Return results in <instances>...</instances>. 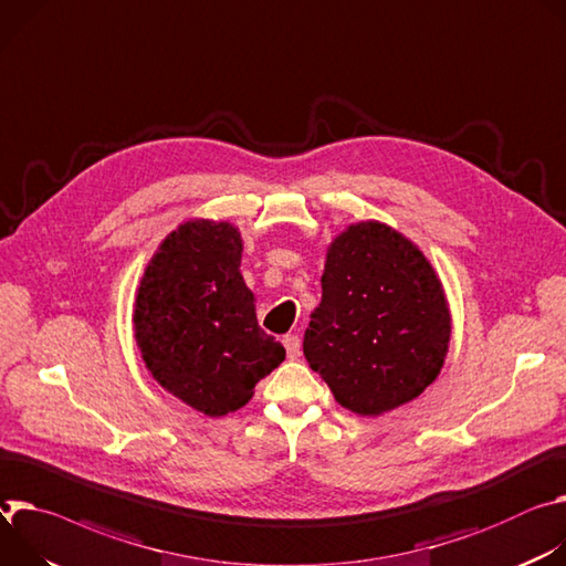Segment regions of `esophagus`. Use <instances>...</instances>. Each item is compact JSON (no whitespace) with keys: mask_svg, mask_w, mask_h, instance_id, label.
I'll list each match as a JSON object with an SVG mask.
<instances>
[{"mask_svg":"<svg viewBox=\"0 0 566 566\" xmlns=\"http://www.w3.org/2000/svg\"><path fill=\"white\" fill-rule=\"evenodd\" d=\"M283 346H285V353L290 359H296L301 355V339L298 335H285L283 337Z\"/></svg>","mask_w":566,"mask_h":566,"instance_id":"34e87169","label":"esophagus"}]
</instances>
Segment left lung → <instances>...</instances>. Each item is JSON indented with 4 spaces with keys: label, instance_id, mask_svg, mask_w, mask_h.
I'll list each match as a JSON object with an SVG mask.
<instances>
[{
    "label": "left lung",
    "instance_id": "8db88e82",
    "mask_svg": "<svg viewBox=\"0 0 566 566\" xmlns=\"http://www.w3.org/2000/svg\"><path fill=\"white\" fill-rule=\"evenodd\" d=\"M448 344V301L416 244L380 222L335 238L303 353L342 407L380 416L411 402L441 373Z\"/></svg>",
    "mask_w": 566,
    "mask_h": 566
}]
</instances>
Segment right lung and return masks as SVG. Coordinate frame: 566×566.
<instances>
[{
  "label": "right lung",
  "instance_id": "add662e5",
  "mask_svg": "<svg viewBox=\"0 0 566 566\" xmlns=\"http://www.w3.org/2000/svg\"><path fill=\"white\" fill-rule=\"evenodd\" d=\"M229 222L179 224L153 256L135 303V337L153 378L211 418L235 411L283 359L256 319Z\"/></svg>",
  "mask_w": 566,
  "mask_h": 566
}]
</instances>
